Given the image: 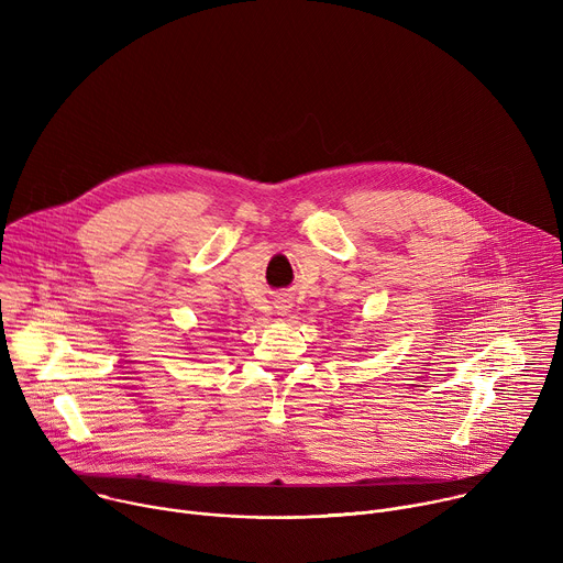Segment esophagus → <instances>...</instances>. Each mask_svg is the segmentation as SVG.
Masks as SVG:
<instances>
[{"mask_svg":"<svg viewBox=\"0 0 563 563\" xmlns=\"http://www.w3.org/2000/svg\"><path fill=\"white\" fill-rule=\"evenodd\" d=\"M278 309H280V311H287V309H289V302H287V300H283V302L278 305Z\"/></svg>","mask_w":563,"mask_h":563,"instance_id":"obj_1","label":"esophagus"}]
</instances>
